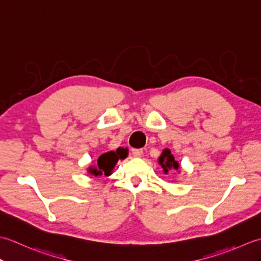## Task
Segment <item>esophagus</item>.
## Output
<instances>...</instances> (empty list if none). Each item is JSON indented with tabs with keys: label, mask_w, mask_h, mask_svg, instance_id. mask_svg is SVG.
<instances>
[{
	"label": "esophagus",
	"mask_w": 261,
	"mask_h": 261,
	"mask_svg": "<svg viewBox=\"0 0 261 261\" xmlns=\"http://www.w3.org/2000/svg\"><path fill=\"white\" fill-rule=\"evenodd\" d=\"M142 152V149H132V154H134L135 157H140Z\"/></svg>",
	"instance_id": "1"
}]
</instances>
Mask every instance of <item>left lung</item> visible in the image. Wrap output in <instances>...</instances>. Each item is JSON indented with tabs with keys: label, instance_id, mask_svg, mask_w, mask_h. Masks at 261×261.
Segmentation results:
<instances>
[{
	"label": "left lung",
	"instance_id": "8db88e82",
	"mask_svg": "<svg viewBox=\"0 0 261 261\" xmlns=\"http://www.w3.org/2000/svg\"><path fill=\"white\" fill-rule=\"evenodd\" d=\"M159 164L162 165V167L164 168V173L167 174L169 169H178L179 168V165L178 163L176 162L175 158L173 154L170 153V150L169 149H165V150L163 151L162 156H160L159 158Z\"/></svg>",
	"mask_w": 261,
	"mask_h": 261
}]
</instances>
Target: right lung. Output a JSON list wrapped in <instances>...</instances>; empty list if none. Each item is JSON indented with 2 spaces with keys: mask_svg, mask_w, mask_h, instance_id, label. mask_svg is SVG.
Wrapping results in <instances>:
<instances>
[{
  "mask_svg": "<svg viewBox=\"0 0 261 261\" xmlns=\"http://www.w3.org/2000/svg\"><path fill=\"white\" fill-rule=\"evenodd\" d=\"M127 156L125 150L123 148L118 149L116 151H109L104 152L97 159V166L94 168H90V174L92 175H102L108 176L111 174V171L114 168L115 164L118 163V160L124 159Z\"/></svg>",
  "mask_w": 261,
  "mask_h": 261,
  "instance_id": "right-lung-1",
  "label": "right lung"
}]
</instances>
